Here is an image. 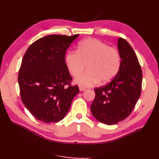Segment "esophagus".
Wrapping results in <instances>:
<instances>
[{"instance_id": "esophagus-1", "label": "esophagus", "mask_w": 159, "mask_h": 159, "mask_svg": "<svg viewBox=\"0 0 159 159\" xmlns=\"http://www.w3.org/2000/svg\"><path fill=\"white\" fill-rule=\"evenodd\" d=\"M79 90H80V92H83L84 90H85V88L83 87H79Z\"/></svg>"}]
</instances>
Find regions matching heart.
I'll list each match as a JSON object with an SVG mask.
<instances>
[{"instance_id":"heart-1","label":"heart","mask_w":159,"mask_h":159,"mask_svg":"<svg viewBox=\"0 0 159 159\" xmlns=\"http://www.w3.org/2000/svg\"><path fill=\"white\" fill-rule=\"evenodd\" d=\"M65 64L74 78L81 74L86 66L87 71L78 78L76 83L81 87H90L100 82L107 83L116 76L121 59L118 50L98 39L89 38L80 42L76 52H67Z\"/></svg>"}]
</instances>
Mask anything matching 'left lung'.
Wrapping results in <instances>:
<instances>
[{
  "label": "left lung",
  "mask_w": 159,
  "mask_h": 159,
  "mask_svg": "<svg viewBox=\"0 0 159 159\" xmlns=\"http://www.w3.org/2000/svg\"><path fill=\"white\" fill-rule=\"evenodd\" d=\"M117 48L121 64L116 77L100 88L94 89L95 99L91 112L100 122L117 124L129 116L141 92L142 71L133 49L126 40L119 38Z\"/></svg>",
  "instance_id": "left-lung-1"
}]
</instances>
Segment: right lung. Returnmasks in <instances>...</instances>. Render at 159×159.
<instances>
[{"label":"right lung","mask_w":159,"mask_h":159,"mask_svg":"<svg viewBox=\"0 0 159 159\" xmlns=\"http://www.w3.org/2000/svg\"><path fill=\"white\" fill-rule=\"evenodd\" d=\"M79 34L50 35L33 42L26 50L19 70L18 84L23 104L33 117L45 123H57L65 117L77 85L65 64V55Z\"/></svg>","instance_id":"right-lung-1"}]
</instances>
